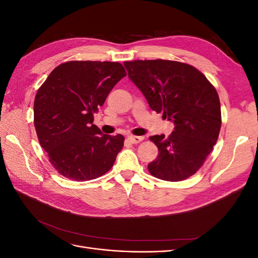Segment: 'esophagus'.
<instances>
[{
  "label": "esophagus",
  "mask_w": 258,
  "mask_h": 258,
  "mask_svg": "<svg viewBox=\"0 0 258 258\" xmlns=\"http://www.w3.org/2000/svg\"><path fill=\"white\" fill-rule=\"evenodd\" d=\"M129 142L132 144H138L140 142H142L144 140V137H137V136H129L128 137Z\"/></svg>",
  "instance_id": "esophagus-1"
}]
</instances>
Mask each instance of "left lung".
Masks as SVG:
<instances>
[{
	"label": "left lung",
	"mask_w": 258,
	"mask_h": 258,
	"mask_svg": "<svg viewBox=\"0 0 258 258\" xmlns=\"http://www.w3.org/2000/svg\"><path fill=\"white\" fill-rule=\"evenodd\" d=\"M129 79L151 108L174 122V131L150 137L159 154L148 163L150 173L179 182L204 166L220 135L222 115L217 91L195 67L172 60L124 61Z\"/></svg>",
	"instance_id": "8db88e82"
}]
</instances>
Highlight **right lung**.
<instances>
[{
    "label": "right lung",
    "mask_w": 258,
    "mask_h": 258,
    "mask_svg": "<svg viewBox=\"0 0 258 258\" xmlns=\"http://www.w3.org/2000/svg\"><path fill=\"white\" fill-rule=\"evenodd\" d=\"M127 75L119 62L68 61L54 68L34 100V127L57 172L77 182L110 171L123 146L121 135L101 134L93 113Z\"/></svg>",
    "instance_id": "1"
}]
</instances>
